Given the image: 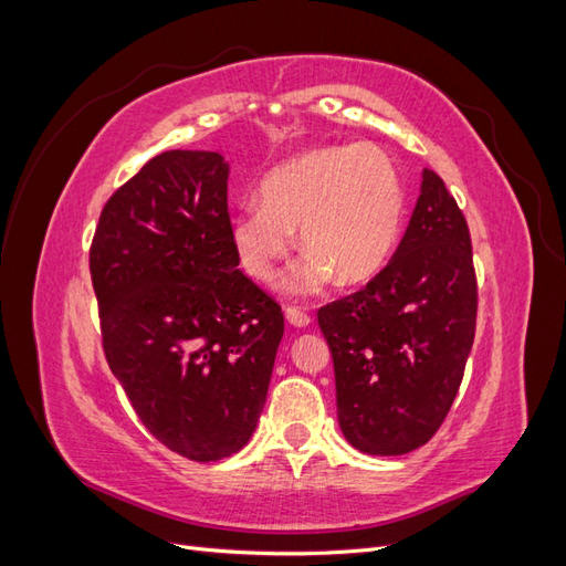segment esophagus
<instances>
[{
  "label": "esophagus",
  "instance_id": "1",
  "mask_svg": "<svg viewBox=\"0 0 566 566\" xmlns=\"http://www.w3.org/2000/svg\"><path fill=\"white\" fill-rule=\"evenodd\" d=\"M285 318L290 325H295V328H306V325L312 323V316L297 310V306H285Z\"/></svg>",
  "mask_w": 566,
  "mask_h": 566
}]
</instances>
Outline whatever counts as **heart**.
Listing matches in <instances>:
<instances>
[{"instance_id":"heart-1","label":"heart","mask_w":566,"mask_h":566,"mask_svg":"<svg viewBox=\"0 0 566 566\" xmlns=\"http://www.w3.org/2000/svg\"><path fill=\"white\" fill-rule=\"evenodd\" d=\"M406 219L401 175L380 146L339 144L304 150L260 181L231 224L238 262L260 283L273 281L295 245L306 250L290 269V295H314L335 276L366 283L387 266Z\"/></svg>"}]
</instances>
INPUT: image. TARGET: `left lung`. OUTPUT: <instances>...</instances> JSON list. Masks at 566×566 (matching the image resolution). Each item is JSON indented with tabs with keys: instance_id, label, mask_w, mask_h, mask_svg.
<instances>
[{
	"instance_id": "obj_1",
	"label": "left lung",
	"mask_w": 566,
	"mask_h": 566,
	"mask_svg": "<svg viewBox=\"0 0 566 566\" xmlns=\"http://www.w3.org/2000/svg\"><path fill=\"white\" fill-rule=\"evenodd\" d=\"M337 420L354 449L403 455L430 441L462 382L476 325L468 221L432 169L389 264L318 310Z\"/></svg>"
}]
</instances>
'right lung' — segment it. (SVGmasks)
<instances>
[{
	"label": "right lung",
	"mask_w": 566,
	"mask_h": 566,
	"mask_svg": "<svg viewBox=\"0 0 566 566\" xmlns=\"http://www.w3.org/2000/svg\"><path fill=\"white\" fill-rule=\"evenodd\" d=\"M229 163L167 150L106 202L90 250L106 361L163 447L212 462L250 441L283 312L238 269Z\"/></svg>",
	"instance_id": "1"
}]
</instances>
